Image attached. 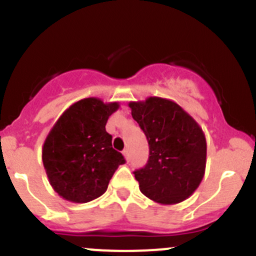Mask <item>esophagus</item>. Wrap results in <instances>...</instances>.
I'll use <instances>...</instances> for the list:
<instances>
[{"instance_id": "1", "label": "esophagus", "mask_w": 256, "mask_h": 256, "mask_svg": "<svg viewBox=\"0 0 256 256\" xmlns=\"http://www.w3.org/2000/svg\"><path fill=\"white\" fill-rule=\"evenodd\" d=\"M122 154H124V156H125L126 162H128V160H130V158H128V150H124Z\"/></svg>"}]
</instances>
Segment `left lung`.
<instances>
[{
	"mask_svg": "<svg viewBox=\"0 0 256 256\" xmlns=\"http://www.w3.org/2000/svg\"><path fill=\"white\" fill-rule=\"evenodd\" d=\"M131 115L146 135L148 162L135 171L142 194L160 204H177L194 193L207 164V141L200 124L170 99L130 102Z\"/></svg>",
	"mask_w": 256,
	"mask_h": 256,
	"instance_id": "left-lung-1",
	"label": "left lung"
}]
</instances>
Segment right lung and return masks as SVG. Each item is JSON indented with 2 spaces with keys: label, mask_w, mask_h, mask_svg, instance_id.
I'll return each mask as SVG.
<instances>
[{
  "label": "right lung",
  "mask_w": 256,
  "mask_h": 256,
  "mask_svg": "<svg viewBox=\"0 0 256 256\" xmlns=\"http://www.w3.org/2000/svg\"><path fill=\"white\" fill-rule=\"evenodd\" d=\"M120 108L85 98L66 110L46 138L42 161L52 188L63 200L88 203L104 194L124 156L115 151L105 125Z\"/></svg>",
  "instance_id": "1"
}]
</instances>
